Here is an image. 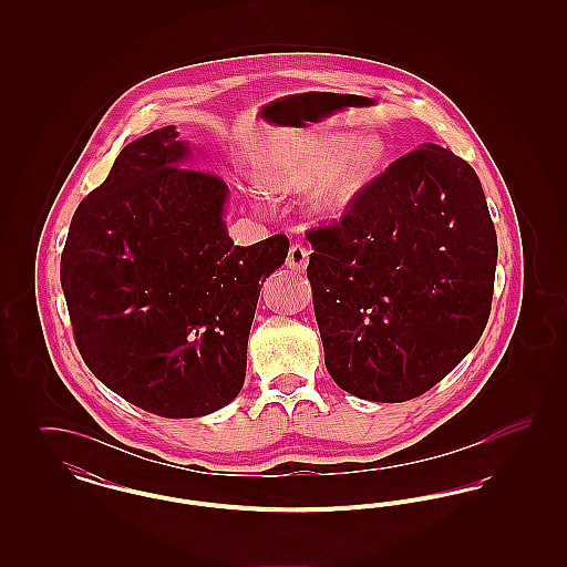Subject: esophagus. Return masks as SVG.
I'll use <instances>...</instances> for the list:
<instances>
[{"label": "esophagus", "instance_id": "1", "mask_svg": "<svg viewBox=\"0 0 567 567\" xmlns=\"http://www.w3.org/2000/svg\"><path fill=\"white\" fill-rule=\"evenodd\" d=\"M308 261H310V248H308V246H303V244H293V246L289 248L287 266H289L291 270H306Z\"/></svg>", "mask_w": 567, "mask_h": 567}]
</instances>
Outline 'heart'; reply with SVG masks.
<instances>
[{
  "label": "heart",
  "instance_id": "obj_1",
  "mask_svg": "<svg viewBox=\"0 0 567 567\" xmlns=\"http://www.w3.org/2000/svg\"><path fill=\"white\" fill-rule=\"evenodd\" d=\"M351 135H321L280 146L264 174L266 185L280 193H299L320 185L310 206L317 215H342L368 185L382 162L378 140H363L354 148Z\"/></svg>",
  "mask_w": 567,
  "mask_h": 567
}]
</instances>
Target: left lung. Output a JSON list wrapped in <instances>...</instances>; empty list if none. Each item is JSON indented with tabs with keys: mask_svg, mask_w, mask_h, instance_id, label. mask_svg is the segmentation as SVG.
I'll list each match as a JSON object with an SVG mask.
<instances>
[{
	"mask_svg": "<svg viewBox=\"0 0 567 567\" xmlns=\"http://www.w3.org/2000/svg\"><path fill=\"white\" fill-rule=\"evenodd\" d=\"M324 365L370 402H408L485 331L497 236L474 167L437 144L391 163L344 216L308 231Z\"/></svg>",
	"mask_w": 567,
	"mask_h": 567,
	"instance_id": "left-lung-1",
	"label": "left lung"
}]
</instances>
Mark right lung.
I'll return each mask as SVG.
<instances>
[{
	"label": "right lung",
	"instance_id": "obj_1",
	"mask_svg": "<svg viewBox=\"0 0 567 567\" xmlns=\"http://www.w3.org/2000/svg\"><path fill=\"white\" fill-rule=\"evenodd\" d=\"M174 125L127 144L76 208L61 287L86 368L110 391L165 419H193L243 389L264 280L289 240L234 246L227 185L183 167Z\"/></svg>",
	"mask_w": 567,
	"mask_h": 567
}]
</instances>
